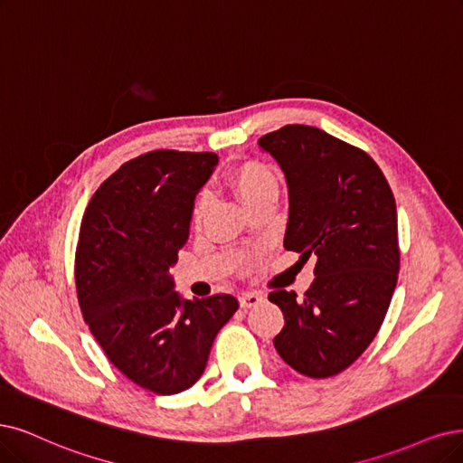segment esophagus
Returning a JSON list of instances; mask_svg holds the SVG:
<instances>
[{
    "mask_svg": "<svg viewBox=\"0 0 463 463\" xmlns=\"http://www.w3.org/2000/svg\"><path fill=\"white\" fill-rule=\"evenodd\" d=\"M263 299H265V296L261 292H246L241 296V305L244 307V309H250V307L260 305Z\"/></svg>",
    "mask_w": 463,
    "mask_h": 463,
    "instance_id": "34e87169",
    "label": "esophagus"
}]
</instances>
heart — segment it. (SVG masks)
I'll return each instance as SVG.
<instances>
[{
    "label": "heart",
    "instance_id": "heart-1",
    "mask_svg": "<svg viewBox=\"0 0 463 463\" xmlns=\"http://www.w3.org/2000/svg\"><path fill=\"white\" fill-rule=\"evenodd\" d=\"M231 183L234 186V191L238 193L244 200V203H251L255 198L261 196L263 193L270 191V188H277V177L272 174V169L261 162H244L238 165L232 175H231ZM205 205H208V196L200 194L196 203H194V219H200V215L203 213Z\"/></svg>",
    "mask_w": 463,
    "mask_h": 463
}]
</instances>
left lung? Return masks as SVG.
I'll return each instance as SVG.
<instances>
[{
  "mask_svg": "<svg viewBox=\"0 0 463 463\" xmlns=\"http://www.w3.org/2000/svg\"><path fill=\"white\" fill-rule=\"evenodd\" d=\"M260 146L288 183L284 248L317 260L315 282L301 298L282 288L269 294L284 313L275 347L296 372L330 378L366 351L395 292V196L363 148L318 128L284 126L263 135Z\"/></svg>",
  "mask_w": 463,
  "mask_h": 463,
  "instance_id": "left-lung-1",
  "label": "left lung"
}]
</instances>
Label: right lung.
Instances as JSON below:
<instances>
[{
    "instance_id": "obj_1",
    "label": "right lung",
    "mask_w": 463,
    "mask_h": 463,
    "mask_svg": "<svg viewBox=\"0 0 463 463\" xmlns=\"http://www.w3.org/2000/svg\"><path fill=\"white\" fill-rule=\"evenodd\" d=\"M215 164L213 152L141 154L97 188L81 219L74 275L83 320L109 361L156 395L200 380L238 309L231 294L183 301L169 277Z\"/></svg>"
}]
</instances>
